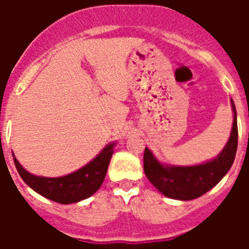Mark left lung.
Returning <instances> with one entry per match:
<instances>
[{"mask_svg":"<svg viewBox=\"0 0 249 249\" xmlns=\"http://www.w3.org/2000/svg\"><path fill=\"white\" fill-rule=\"evenodd\" d=\"M232 128L228 143L213 159L196 165H170L156 159L150 148H144L143 169L146 177L164 196L176 200H193L213 189L228 174L238 148L236 109L231 101Z\"/></svg>","mask_w":249,"mask_h":249,"instance_id":"8db88e82","label":"left lung"}]
</instances>
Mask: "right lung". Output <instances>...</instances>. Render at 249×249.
<instances>
[{
  "label": "right lung",
  "instance_id": "1",
  "mask_svg": "<svg viewBox=\"0 0 249 249\" xmlns=\"http://www.w3.org/2000/svg\"><path fill=\"white\" fill-rule=\"evenodd\" d=\"M115 146L116 142H111L83 168L62 177H42L29 173L18 161L14 152L13 158L18 173L33 191L59 204H71L88 199L99 190L105 181Z\"/></svg>",
  "mask_w": 249,
  "mask_h": 249
}]
</instances>
